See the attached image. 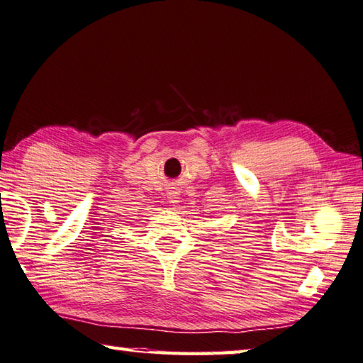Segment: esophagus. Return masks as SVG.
Returning <instances> with one entry per match:
<instances>
[{"instance_id":"obj_1","label":"esophagus","mask_w":363,"mask_h":363,"mask_svg":"<svg viewBox=\"0 0 363 363\" xmlns=\"http://www.w3.org/2000/svg\"><path fill=\"white\" fill-rule=\"evenodd\" d=\"M178 196H180V193H178L177 188H170V191L167 193V198L170 203H178Z\"/></svg>"}]
</instances>
